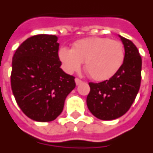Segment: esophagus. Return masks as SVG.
<instances>
[{
    "label": "esophagus",
    "instance_id": "obj_1",
    "mask_svg": "<svg viewBox=\"0 0 153 153\" xmlns=\"http://www.w3.org/2000/svg\"><path fill=\"white\" fill-rule=\"evenodd\" d=\"M75 82H76V85H78L81 84V83H82L83 81H81V79H79V78H76Z\"/></svg>",
    "mask_w": 153,
    "mask_h": 153
}]
</instances>
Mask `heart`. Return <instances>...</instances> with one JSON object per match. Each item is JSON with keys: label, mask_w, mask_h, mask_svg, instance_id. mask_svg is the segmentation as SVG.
<instances>
[{"label": "heart", "mask_w": 153, "mask_h": 153, "mask_svg": "<svg viewBox=\"0 0 153 153\" xmlns=\"http://www.w3.org/2000/svg\"><path fill=\"white\" fill-rule=\"evenodd\" d=\"M59 58L66 72H76L85 62L89 76L94 81H102L112 77L121 69L125 50L120 41L94 36L78 40L72 49L62 47Z\"/></svg>", "instance_id": "b5f03b06"}]
</instances>
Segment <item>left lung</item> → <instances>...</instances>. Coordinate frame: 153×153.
<instances>
[{"mask_svg":"<svg viewBox=\"0 0 153 153\" xmlns=\"http://www.w3.org/2000/svg\"><path fill=\"white\" fill-rule=\"evenodd\" d=\"M125 48L121 69L109 80L90 82L86 103L90 112L100 120L111 121L130 109L139 92L141 82L142 59L133 42L119 35Z\"/></svg>","mask_w":153,"mask_h":153,"instance_id":"8db88e82","label":"left lung"}]
</instances>
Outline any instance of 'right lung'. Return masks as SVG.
Here are the masks:
<instances>
[{
	"label": "right lung",
	"mask_w": 153,
	"mask_h": 153,
	"mask_svg": "<svg viewBox=\"0 0 153 153\" xmlns=\"http://www.w3.org/2000/svg\"><path fill=\"white\" fill-rule=\"evenodd\" d=\"M57 41L55 35L33 36L20 45L13 56L12 91L21 110L33 121L55 120L76 86L75 77L60 68Z\"/></svg>",
	"instance_id": "add662e5"
}]
</instances>
